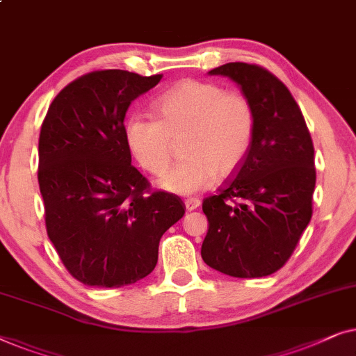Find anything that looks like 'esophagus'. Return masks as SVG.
Here are the masks:
<instances>
[{
	"mask_svg": "<svg viewBox=\"0 0 356 356\" xmlns=\"http://www.w3.org/2000/svg\"><path fill=\"white\" fill-rule=\"evenodd\" d=\"M200 204H202V202H200L198 198H187V200H185V208H187V211H193V209L200 208Z\"/></svg>",
	"mask_w": 356,
	"mask_h": 356,
	"instance_id": "obj_1",
	"label": "esophagus"
}]
</instances>
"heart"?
Wrapping results in <instances>:
<instances>
[{
	"mask_svg": "<svg viewBox=\"0 0 356 356\" xmlns=\"http://www.w3.org/2000/svg\"><path fill=\"white\" fill-rule=\"evenodd\" d=\"M158 118L130 114L124 137L130 154L148 172L161 174L171 161L172 140L184 137V161L158 180L163 190L192 195L216 176H229L243 161L254 132L252 104L216 83L184 80L154 99Z\"/></svg>",
	"mask_w": 356,
	"mask_h": 356,
	"instance_id": "b5f03b06",
	"label": "heart"
}]
</instances>
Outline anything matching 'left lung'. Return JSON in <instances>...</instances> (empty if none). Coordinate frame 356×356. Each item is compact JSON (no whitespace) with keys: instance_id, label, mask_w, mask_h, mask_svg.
<instances>
[{"instance_id":"8db88e82","label":"left lung","mask_w":356,"mask_h":356,"mask_svg":"<svg viewBox=\"0 0 356 356\" xmlns=\"http://www.w3.org/2000/svg\"><path fill=\"white\" fill-rule=\"evenodd\" d=\"M208 74L240 88L253 108L254 132L232 179L203 200L209 227L202 258L232 277L269 276L290 258L312 219V137L289 88L266 69L227 63Z\"/></svg>"}]
</instances>
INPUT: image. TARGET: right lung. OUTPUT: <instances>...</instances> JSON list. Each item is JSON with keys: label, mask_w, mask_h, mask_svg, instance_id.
Instances as JSON below:
<instances>
[{"label": "right lung", "mask_w": 356, "mask_h": 356, "mask_svg": "<svg viewBox=\"0 0 356 356\" xmlns=\"http://www.w3.org/2000/svg\"><path fill=\"white\" fill-rule=\"evenodd\" d=\"M161 77L90 72L58 93L43 121L38 184L47 232L85 285L122 287L147 277L163 234L185 214L177 195L147 193L124 137L130 103Z\"/></svg>", "instance_id": "add662e5"}]
</instances>
